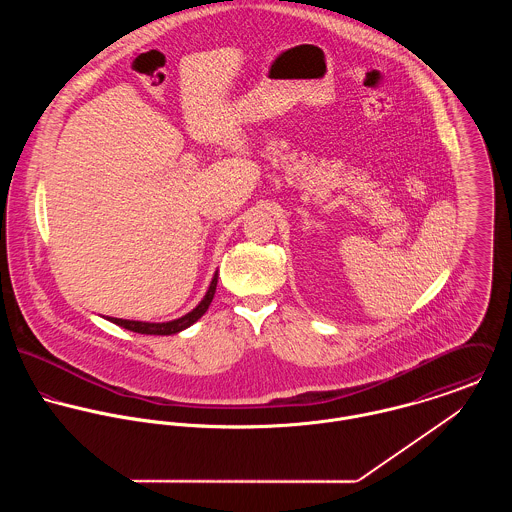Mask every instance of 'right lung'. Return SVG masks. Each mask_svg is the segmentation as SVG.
<instances>
[{
  "instance_id": "add662e5",
  "label": "right lung",
  "mask_w": 512,
  "mask_h": 512,
  "mask_svg": "<svg viewBox=\"0 0 512 512\" xmlns=\"http://www.w3.org/2000/svg\"><path fill=\"white\" fill-rule=\"evenodd\" d=\"M217 282H219V272H215L213 280H211V286L205 293V297L199 301V305L195 309H191L189 313H185L183 317L179 319H173V321H163V323H149V321H132V319H118V317H108V321L128 329V331H134V333H142V335H175V333H181L185 331L187 327H191L193 323H197L205 311L209 309L215 292H217Z\"/></svg>"
}]
</instances>
